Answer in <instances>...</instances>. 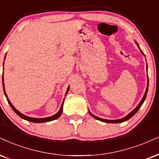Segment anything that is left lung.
<instances>
[{
	"instance_id": "1",
	"label": "left lung",
	"mask_w": 159,
	"mask_h": 159,
	"mask_svg": "<svg viewBox=\"0 0 159 159\" xmlns=\"http://www.w3.org/2000/svg\"><path fill=\"white\" fill-rule=\"evenodd\" d=\"M136 44H137V46H138L139 48V49H140L139 46V44L137 43H136ZM140 52H142V54H144V53H143V52H142V51L141 50V49H140ZM147 68H148V67H147ZM148 86H147L146 91H145V93H144V97H143L142 99V100H141L140 103L138 105H137V107H136V108H135V109L134 110V111H131V112H130V113H129L128 115H127L126 116L123 117V118H121V119H116V120H108V119H101V118H99V117L96 116H94L93 114H92V113H91V112H90V111H89V113H90V114L91 115V116H92V117H93V118L97 119V120H99V121H103V122H106V123H120V122H123V121H125L128 120V119H130L131 118V117H132L133 116H134V115L136 114V113H137V111H138L139 110V108L141 107V106H142V104L144 103V100H145L146 97H147V93H148Z\"/></svg>"
}]
</instances>
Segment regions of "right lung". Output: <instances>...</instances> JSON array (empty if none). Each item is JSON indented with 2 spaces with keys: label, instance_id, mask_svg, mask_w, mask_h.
<instances>
[{
  "label": "right lung",
  "instance_id": "1",
  "mask_svg": "<svg viewBox=\"0 0 159 159\" xmlns=\"http://www.w3.org/2000/svg\"><path fill=\"white\" fill-rule=\"evenodd\" d=\"M5 57H6V56H5ZM4 60H5V59H4ZM2 81H3V91H4V94H5V96H6V97H7V93H6V92H5L4 83H3V76H2ZM68 91H69V86H68V89H67V91H66V94H67V93H68ZM64 100H65V99H63V101H62V105H61V107H60V109L59 110V111H58L57 113H56V114L53 115V116H50V117H46V118H33V117H29V116H26L23 115V114H22V113H20L19 111H17V110L16 108H15V107L13 106L12 104L11 103V102L9 100V99H7L8 103L9 104V105H10L11 107V108H12L13 111H15V112L20 117V118H22V119H25V120H27V121H32V122H34V123L47 122V121H53V120H54V119H56L59 118V117H60V116H61L62 113V109H63V108H62V107H63Z\"/></svg>",
  "mask_w": 159,
  "mask_h": 159
}]
</instances>
